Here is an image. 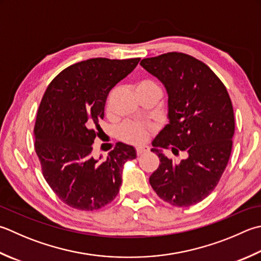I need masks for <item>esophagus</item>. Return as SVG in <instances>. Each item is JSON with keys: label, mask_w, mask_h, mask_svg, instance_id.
<instances>
[{"label": "esophagus", "mask_w": 261, "mask_h": 261, "mask_svg": "<svg viewBox=\"0 0 261 261\" xmlns=\"http://www.w3.org/2000/svg\"><path fill=\"white\" fill-rule=\"evenodd\" d=\"M149 151V147H147V146H144V147H138L137 149H136V154L139 156V155H141V154H144V152H148Z\"/></svg>", "instance_id": "34e87169"}]
</instances>
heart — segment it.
Wrapping results in <instances>:
<instances>
[{
	"instance_id": "heart-1",
	"label": "heart",
	"mask_w": 261,
	"mask_h": 261,
	"mask_svg": "<svg viewBox=\"0 0 261 261\" xmlns=\"http://www.w3.org/2000/svg\"><path fill=\"white\" fill-rule=\"evenodd\" d=\"M134 88L136 90V94L144 93V91H150V90H158L161 91L160 87H158L154 81L151 80H139L134 85ZM111 110V97H109L106 103V111L110 112ZM119 137L122 140L129 144H141L145 142L148 138V127L146 125H142L139 123H132V122H126L120 127L119 130Z\"/></svg>"
}]
</instances>
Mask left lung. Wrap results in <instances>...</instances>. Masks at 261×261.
Listing matches in <instances>:
<instances>
[{
	"instance_id": "8db88e82",
	"label": "left lung",
	"mask_w": 261,
	"mask_h": 261,
	"mask_svg": "<svg viewBox=\"0 0 261 261\" xmlns=\"http://www.w3.org/2000/svg\"><path fill=\"white\" fill-rule=\"evenodd\" d=\"M141 66L165 86L168 123L152 141L160 166L149 177L157 196L175 207L203 200L218 185L231 156L236 129L226 87L201 61L178 52L141 60ZM157 146L176 155L187 151L178 165Z\"/></svg>"
}]
</instances>
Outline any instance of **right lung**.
<instances>
[{
    "instance_id": "obj_1",
    "label": "right lung",
    "mask_w": 261,
    "mask_h": 261,
    "mask_svg": "<svg viewBox=\"0 0 261 261\" xmlns=\"http://www.w3.org/2000/svg\"><path fill=\"white\" fill-rule=\"evenodd\" d=\"M140 59L81 61L55 76L44 93L34 126L35 150L46 182L65 205L95 211L114 200L122 167L134 147L117 142L104 162L91 156L107 95Z\"/></svg>"
}]
</instances>
